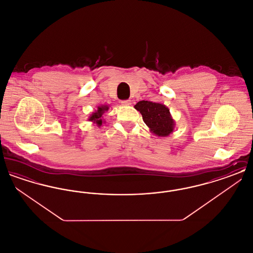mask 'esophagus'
<instances>
[{
    "label": "esophagus",
    "instance_id": "1",
    "mask_svg": "<svg viewBox=\"0 0 253 253\" xmlns=\"http://www.w3.org/2000/svg\"><path fill=\"white\" fill-rule=\"evenodd\" d=\"M121 104H122V105H130V104H131V100H130V99L121 100Z\"/></svg>",
    "mask_w": 253,
    "mask_h": 253
}]
</instances>
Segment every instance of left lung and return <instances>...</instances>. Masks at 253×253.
<instances>
[{
    "label": "left lung",
    "mask_w": 253,
    "mask_h": 253,
    "mask_svg": "<svg viewBox=\"0 0 253 253\" xmlns=\"http://www.w3.org/2000/svg\"><path fill=\"white\" fill-rule=\"evenodd\" d=\"M134 108L140 112L146 125L155 134L167 136L173 131L174 121L169 115V110L165 105L141 100L134 105Z\"/></svg>",
    "instance_id": "8db88e82"
}]
</instances>
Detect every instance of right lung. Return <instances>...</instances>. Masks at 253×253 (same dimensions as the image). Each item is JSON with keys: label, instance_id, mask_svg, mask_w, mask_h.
Listing matches in <instances>:
<instances>
[{"label": "right lung", "instance_id": "obj_1", "mask_svg": "<svg viewBox=\"0 0 253 253\" xmlns=\"http://www.w3.org/2000/svg\"><path fill=\"white\" fill-rule=\"evenodd\" d=\"M107 110H108V106H101V107H98L96 113H94V114L90 117L89 120H90V121H96V124H97L98 126H100V125L102 124V121L99 120V119L101 118V116L103 115V113H104L105 111H107Z\"/></svg>", "mask_w": 253, "mask_h": 253}]
</instances>
